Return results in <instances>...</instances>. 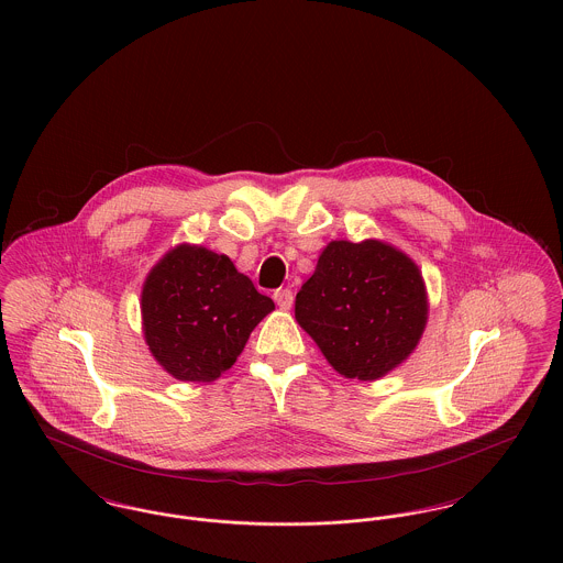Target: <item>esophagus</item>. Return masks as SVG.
I'll list each match as a JSON object with an SVG mask.
<instances>
[{"label": "esophagus", "mask_w": 563, "mask_h": 563, "mask_svg": "<svg viewBox=\"0 0 563 563\" xmlns=\"http://www.w3.org/2000/svg\"><path fill=\"white\" fill-rule=\"evenodd\" d=\"M273 299H275V303H277L282 310H290V308H292V301H295V297H292V292H290L288 288L275 290Z\"/></svg>", "instance_id": "obj_1"}]
</instances>
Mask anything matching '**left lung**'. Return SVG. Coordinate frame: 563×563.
Listing matches in <instances>:
<instances>
[{
	"instance_id": "obj_1",
	"label": "left lung",
	"mask_w": 563,
	"mask_h": 563,
	"mask_svg": "<svg viewBox=\"0 0 563 563\" xmlns=\"http://www.w3.org/2000/svg\"><path fill=\"white\" fill-rule=\"evenodd\" d=\"M295 319L346 379L375 382L413 353L429 299L418 264L384 241H331L301 286Z\"/></svg>"
}]
</instances>
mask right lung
Instances as JSON below:
<instances>
[{"mask_svg": "<svg viewBox=\"0 0 563 563\" xmlns=\"http://www.w3.org/2000/svg\"><path fill=\"white\" fill-rule=\"evenodd\" d=\"M275 303L234 262L201 244H177L150 271L141 292L145 342L162 368L192 384L219 379Z\"/></svg>", "mask_w": 563, "mask_h": 563, "instance_id": "obj_1", "label": "right lung"}]
</instances>
